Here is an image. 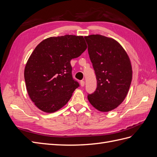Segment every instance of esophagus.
<instances>
[{"instance_id":"1","label":"esophagus","mask_w":157,"mask_h":157,"mask_svg":"<svg viewBox=\"0 0 157 157\" xmlns=\"http://www.w3.org/2000/svg\"><path fill=\"white\" fill-rule=\"evenodd\" d=\"M80 86H84V80H80Z\"/></svg>"}]
</instances>
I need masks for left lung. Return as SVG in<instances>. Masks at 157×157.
I'll list each match as a JSON object with an SVG mask.
<instances>
[{
	"label": "left lung",
	"mask_w": 157,
	"mask_h": 157,
	"mask_svg": "<svg viewBox=\"0 0 157 157\" xmlns=\"http://www.w3.org/2000/svg\"><path fill=\"white\" fill-rule=\"evenodd\" d=\"M84 38L97 79L96 90L88 99L98 111H111L123 102L129 90L132 79L130 58L112 38L100 35Z\"/></svg>",
	"instance_id": "8db88e82"
}]
</instances>
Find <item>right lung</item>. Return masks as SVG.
Segmentation results:
<instances>
[{
  "mask_svg": "<svg viewBox=\"0 0 157 157\" xmlns=\"http://www.w3.org/2000/svg\"><path fill=\"white\" fill-rule=\"evenodd\" d=\"M83 36H51L40 42L28 59L24 78L28 95L40 110L54 113L69 101L79 86L70 61L86 50Z\"/></svg>",
  "mask_w": 157,
  "mask_h": 157,
  "instance_id": "right-lung-1",
  "label": "right lung"
}]
</instances>
